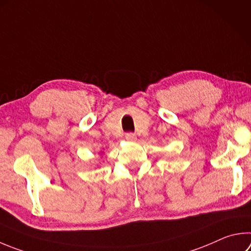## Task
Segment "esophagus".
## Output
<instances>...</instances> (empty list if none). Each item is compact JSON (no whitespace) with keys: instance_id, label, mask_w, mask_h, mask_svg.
Segmentation results:
<instances>
[{"instance_id":"obj_1","label":"esophagus","mask_w":251,"mask_h":251,"mask_svg":"<svg viewBox=\"0 0 251 251\" xmlns=\"http://www.w3.org/2000/svg\"><path fill=\"white\" fill-rule=\"evenodd\" d=\"M125 137H126L127 140H129V141L136 140V135H135L134 133H127V134L125 135Z\"/></svg>"}]
</instances>
